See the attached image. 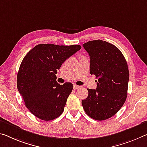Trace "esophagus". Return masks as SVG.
<instances>
[{
    "label": "esophagus",
    "mask_w": 147,
    "mask_h": 147,
    "mask_svg": "<svg viewBox=\"0 0 147 147\" xmlns=\"http://www.w3.org/2000/svg\"><path fill=\"white\" fill-rule=\"evenodd\" d=\"M80 88V86H77V85L74 84V86H73V89L74 90H77V89H78V88Z\"/></svg>",
    "instance_id": "34e87169"
}]
</instances>
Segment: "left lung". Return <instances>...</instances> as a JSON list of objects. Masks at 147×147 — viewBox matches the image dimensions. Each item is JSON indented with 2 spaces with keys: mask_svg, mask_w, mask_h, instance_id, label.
I'll use <instances>...</instances> for the list:
<instances>
[{
  "mask_svg": "<svg viewBox=\"0 0 147 147\" xmlns=\"http://www.w3.org/2000/svg\"><path fill=\"white\" fill-rule=\"evenodd\" d=\"M82 46L90 57V73L98 79L96 89H88L82 107L93 119L107 120L120 110L126 99L129 82L126 60L119 49L106 41L91 40Z\"/></svg>",
  "mask_w": 147,
  "mask_h": 147,
  "instance_id": "left-lung-1",
  "label": "left lung"
}]
</instances>
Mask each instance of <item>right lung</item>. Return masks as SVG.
<instances>
[{"mask_svg": "<svg viewBox=\"0 0 147 147\" xmlns=\"http://www.w3.org/2000/svg\"><path fill=\"white\" fill-rule=\"evenodd\" d=\"M80 49V45L40 44L23 58L17 76L18 90L25 106L37 118L52 120L63 112L73 85H60L55 74L63 63Z\"/></svg>", "mask_w": 147, "mask_h": 147, "instance_id": "obj_1", "label": "right lung"}]
</instances>
